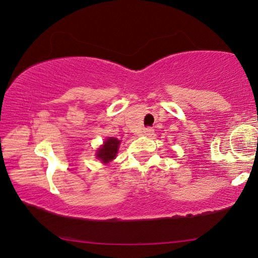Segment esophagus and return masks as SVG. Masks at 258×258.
<instances>
[{
  "instance_id": "1",
  "label": "esophagus",
  "mask_w": 258,
  "mask_h": 258,
  "mask_svg": "<svg viewBox=\"0 0 258 258\" xmlns=\"http://www.w3.org/2000/svg\"><path fill=\"white\" fill-rule=\"evenodd\" d=\"M154 133H155V131H154V128L152 127H146V128H143V134L146 135V137H152V135H154Z\"/></svg>"
}]
</instances>
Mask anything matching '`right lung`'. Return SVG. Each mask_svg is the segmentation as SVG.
Listing matches in <instances>:
<instances>
[{"mask_svg":"<svg viewBox=\"0 0 258 258\" xmlns=\"http://www.w3.org/2000/svg\"><path fill=\"white\" fill-rule=\"evenodd\" d=\"M120 145V141L116 138H108L103 145L99 148L97 151V158L101 160V163L108 164L116 158L117 152H118V148Z\"/></svg>","mask_w":258,"mask_h":258,"instance_id":"1","label":"right lung"}]
</instances>
